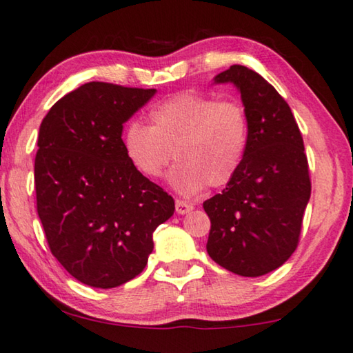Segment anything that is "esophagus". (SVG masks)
Segmentation results:
<instances>
[{"label":"esophagus","mask_w":353,"mask_h":353,"mask_svg":"<svg viewBox=\"0 0 353 353\" xmlns=\"http://www.w3.org/2000/svg\"><path fill=\"white\" fill-rule=\"evenodd\" d=\"M175 207H176V213L178 214H186V213H189V211L192 210V205L183 202V200H176Z\"/></svg>","instance_id":"esophagus-1"}]
</instances>
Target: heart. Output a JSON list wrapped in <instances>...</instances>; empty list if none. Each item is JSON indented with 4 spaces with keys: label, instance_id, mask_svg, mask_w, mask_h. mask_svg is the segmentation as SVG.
Listing matches in <instances>:
<instances>
[{
    "label": "heart",
    "instance_id": "b5f03b06",
    "mask_svg": "<svg viewBox=\"0 0 353 353\" xmlns=\"http://www.w3.org/2000/svg\"><path fill=\"white\" fill-rule=\"evenodd\" d=\"M150 126L129 123L123 150L140 175L158 178L169 162V183L178 194L221 188L240 170L248 146V117L240 102L186 91L150 112Z\"/></svg>",
    "mask_w": 353,
    "mask_h": 353
}]
</instances>
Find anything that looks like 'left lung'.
<instances>
[{"label": "left lung", "instance_id": "obj_1", "mask_svg": "<svg viewBox=\"0 0 353 353\" xmlns=\"http://www.w3.org/2000/svg\"><path fill=\"white\" fill-rule=\"evenodd\" d=\"M214 82L240 90L248 146L233 180L203 202L207 251L222 268L256 278L279 268L300 241L311 197L305 145L289 104L262 75L233 64Z\"/></svg>", "mask_w": 353, "mask_h": 353}]
</instances>
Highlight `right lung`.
Returning a JSON list of instances; mask_svg holds the SVG:
<instances>
[{
  "instance_id": "right-lung-1",
  "label": "right lung",
  "mask_w": 353,
  "mask_h": 353,
  "mask_svg": "<svg viewBox=\"0 0 353 353\" xmlns=\"http://www.w3.org/2000/svg\"><path fill=\"white\" fill-rule=\"evenodd\" d=\"M156 90L90 82L63 96L39 128L37 214L69 274L112 289L134 279L153 252V232L175 211L123 150V124Z\"/></svg>"
}]
</instances>
